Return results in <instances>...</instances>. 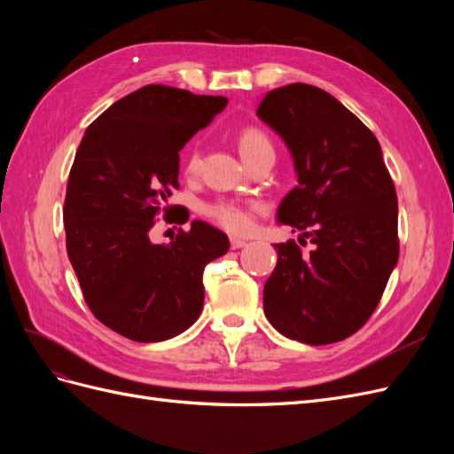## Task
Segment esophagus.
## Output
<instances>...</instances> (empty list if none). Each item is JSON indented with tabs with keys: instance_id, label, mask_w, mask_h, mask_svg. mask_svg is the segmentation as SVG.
Listing matches in <instances>:
<instances>
[{
	"instance_id": "1",
	"label": "esophagus",
	"mask_w": 454,
	"mask_h": 454,
	"mask_svg": "<svg viewBox=\"0 0 454 454\" xmlns=\"http://www.w3.org/2000/svg\"><path fill=\"white\" fill-rule=\"evenodd\" d=\"M246 246V240L242 239H231V250H240Z\"/></svg>"
}]
</instances>
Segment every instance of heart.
<instances>
[{"instance_id": "heart-1", "label": "heart", "mask_w": 454, "mask_h": 454, "mask_svg": "<svg viewBox=\"0 0 454 454\" xmlns=\"http://www.w3.org/2000/svg\"><path fill=\"white\" fill-rule=\"evenodd\" d=\"M239 149L246 162L252 160L255 155L263 153V151H272V144L269 136L255 127L244 129L239 134ZM200 168V151L193 145L187 149L184 159V172L187 176H197ZM261 212V206L257 204H244L239 200H227L219 199L214 202H206L202 206V214L214 222L217 227L225 229L232 235H244L252 229L254 215Z\"/></svg>"}]
</instances>
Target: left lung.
Wrapping results in <instances>:
<instances>
[{"instance_id":"left-lung-1","label":"left lung","mask_w":454,"mask_h":454,"mask_svg":"<svg viewBox=\"0 0 454 454\" xmlns=\"http://www.w3.org/2000/svg\"><path fill=\"white\" fill-rule=\"evenodd\" d=\"M257 117L282 136L297 172L278 222L314 244L309 254L295 240L274 244L265 316L287 339L332 345L369 320L400 257L395 187L375 134L325 90L274 89Z\"/></svg>"}]
</instances>
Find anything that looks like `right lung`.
Wrapping results in <instances>:
<instances>
[{
    "mask_svg": "<svg viewBox=\"0 0 454 454\" xmlns=\"http://www.w3.org/2000/svg\"><path fill=\"white\" fill-rule=\"evenodd\" d=\"M225 106V96L145 85L90 122L77 147L64 200L67 257L92 314L130 340L193 325L204 267L229 250L225 232L199 219L170 244L149 239L159 212H172L182 147Z\"/></svg>",
    "mask_w": 454,
    "mask_h": 454,
    "instance_id": "add662e5",
    "label": "right lung"
}]
</instances>
